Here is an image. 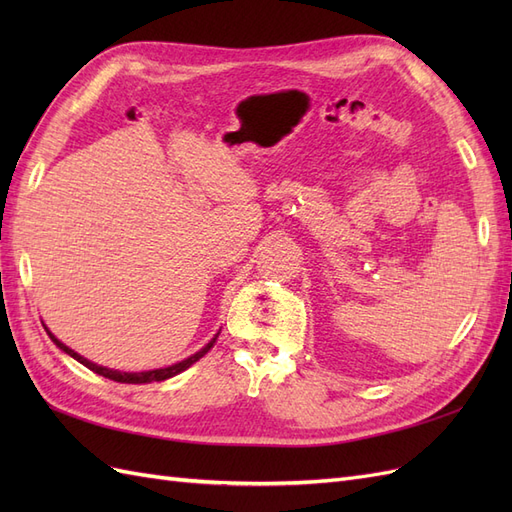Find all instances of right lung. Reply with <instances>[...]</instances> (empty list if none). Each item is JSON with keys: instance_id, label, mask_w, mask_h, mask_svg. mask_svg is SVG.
I'll return each instance as SVG.
<instances>
[{"instance_id": "1", "label": "right lung", "mask_w": 512, "mask_h": 512, "mask_svg": "<svg viewBox=\"0 0 512 512\" xmlns=\"http://www.w3.org/2000/svg\"><path fill=\"white\" fill-rule=\"evenodd\" d=\"M46 329V327H44ZM46 333H49V337L53 339L55 342V346L59 348V350H64L66 354H70L72 359H76L79 363H83L87 369H91V371H96V374H100V376H104V378H108V380H115V382H123V384H145V382H162V380H166V378H173V376H177V374H181L183 369H188L190 365H194L198 359H203V356L213 348V344H215V339H218V335H215L211 342L205 346V348H200L196 354H192L190 359H185V361H181V363H175V365H170V367H162V369H151V371H138V374H132V371H117V369H108V367H102V365H96V363H91V361H87L85 356H81V354H76L72 348H68L66 344H61L59 339L46 329Z\"/></svg>"}]
</instances>
